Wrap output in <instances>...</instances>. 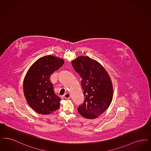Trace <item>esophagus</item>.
<instances>
[{
    "label": "esophagus",
    "instance_id": "esophagus-1",
    "mask_svg": "<svg viewBox=\"0 0 151 151\" xmlns=\"http://www.w3.org/2000/svg\"><path fill=\"white\" fill-rule=\"evenodd\" d=\"M63 97H64V98L66 99H68L71 97V95L69 93H66L63 95Z\"/></svg>",
    "mask_w": 151,
    "mask_h": 151
}]
</instances>
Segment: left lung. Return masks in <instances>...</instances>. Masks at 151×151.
Here are the masks:
<instances>
[{
    "label": "left lung",
    "mask_w": 151,
    "mask_h": 151,
    "mask_svg": "<svg viewBox=\"0 0 151 151\" xmlns=\"http://www.w3.org/2000/svg\"><path fill=\"white\" fill-rule=\"evenodd\" d=\"M81 78L84 101L78 108L79 114L87 119H94L102 114L112 100L113 89L108 72L96 60L80 56L71 62Z\"/></svg>",
    "instance_id": "left-lung-1"
}]
</instances>
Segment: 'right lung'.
I'll return each mask as SVG.
<instances>
[{
  "instance_id": "obj_1",
  "label": "right lung",
  "mask_w": 151,
  "mask_h": 151,
  "mask_svg": "<svg viewBox=\"0 0 151 151\" xmlns=\"http://www.w3.org/2000/svg\"><path fill=\"white\" fill-rule=\"evenodd\" d=\"M64 64L63 59L52 55L40 58L30 67L23 83L24 93L29 106L40 114H49L60 106L54 91L50 76Z\"/></svg>"
}]
</instances>
